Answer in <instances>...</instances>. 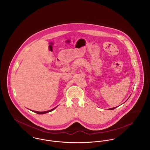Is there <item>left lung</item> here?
<instances>
[{
	"instance_id": "8db88e82",
	"label": "left lung",
	"mask_w": 150,
	"mask_h": 150,
	"mask_svg": "<svg viewBox=\"0 0 150 150\" xmlns=\"http://www.w3.org/2000/svg\"><path fill=\"white\" fill-rule=\"evenodd\" d=\"M116 107H113V108H110V110H113V109H115Z\"/></svg>"
}]
</instances>
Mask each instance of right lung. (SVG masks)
<instances>
[{"label": "right lung", "mask_w": 150, "mask_h": 150, "mask_svg": "<svg viewBox=\"0 0 150 150\" xmlns=\"http://www.w3.org/2000/svg\"><path fill=\"white\" fill-rule=\"evenodd\" d=\"M56 107H55V108H52V109H51V110H48V111H42V112H39V111H33V112H36V113H37V114H45V113H47V112H50V111H53Z\"/></svg>", "instance_id": "obj_1"}]
</instances>
